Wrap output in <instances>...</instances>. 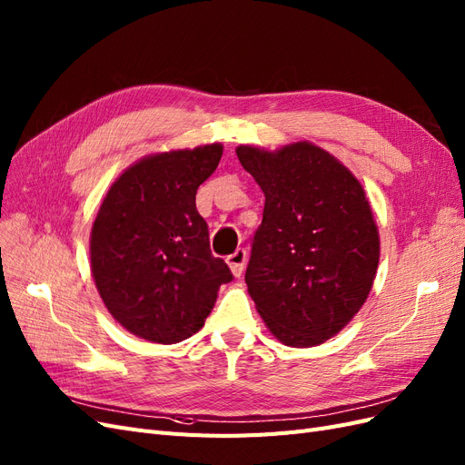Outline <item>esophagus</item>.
<instances>
[{
  "instance_id": "esophagus-1",
  "label": "esophagus",
  "mask_w": 465,
  "mask_h": 465,
  "mask_svg": "<svg viewBox=\"0 0 465 465\" xmlns=\"http://www.w3.org/2000/svg\"><path fill=\"white\" fill-rule=\"evenodd\" d=\"M246 260H248V252L244 248H236L231 256H227V263L234 277H241L244 273Z\"/></svg>"
}]
</instances>
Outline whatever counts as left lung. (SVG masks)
Returning <instances> with one entry per match:
<instances>
[{
    "label": "left lung",
    "mask_w": 465,
    "mask_h": 465,
    "mask_svg": "<svg viewBox=\"0 0 465 465\" xmlns=\"http://www.w3.org/2000/svg\"><path fill=\"white\" fill-rule=\"evenodd\" d=\"M244 171L265 195L246 285L267 328L291 347L320 345L367 301L380 241L359 180L323 149L275 153L241 145Z\"/></svg>",
    "instance_id": "8db88e82"
}]
</instances>
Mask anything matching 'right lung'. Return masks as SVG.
Listing matches in <instances>:
<instances>
[{
    "label": "right lung",
    "instance_id": "obj_1",
    "mask_svg": "<svg viewBox=\"0 0 465 465\" xmlns=\"http://www.w3.org/2000/svg\"><path fill=\"white\" fill-rule=\"evenodd\" d=\"M223 147L153 154L125 171L91 232V270L108 312L137 337L178 343L200 331L217 291L232 281L209 248L195 192L215 173Z\"/></svg>",
    "mask_w": 465,
    "mask_h": 465
}]
</instances>
